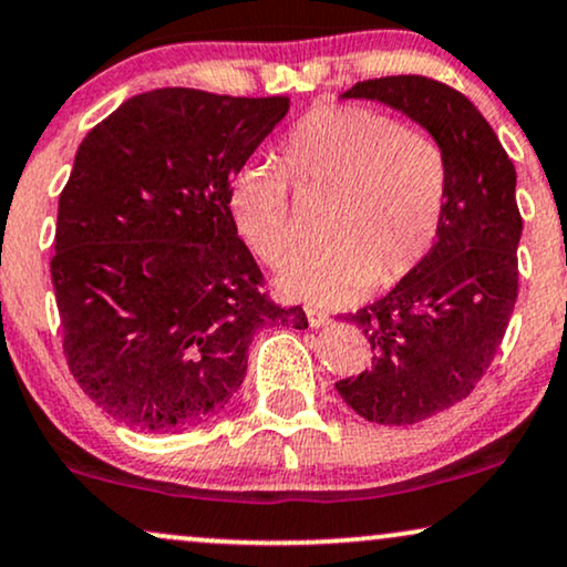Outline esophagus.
<instances>
[{"label":"esophagus","mask_w":567,"mask_h":567,"mask_svg":"<svg viewBox=\"0 0 567 567\" xmlns=\"http://www.w3.org/2000/svg\"><path fill=\"white\" fill-rule=\"evenodd\" d=\"M306 316H308V327L311 329H321L329 323V313L319 311V308H306Z\"/></svg>","instance_id":"34e87169"}]
</instances>
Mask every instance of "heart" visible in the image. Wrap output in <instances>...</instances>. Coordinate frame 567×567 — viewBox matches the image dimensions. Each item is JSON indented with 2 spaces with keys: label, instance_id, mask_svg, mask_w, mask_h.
<instances>
[{
  "label": "heart",
  "instance_id": "b5f03b06",
  "mask_svg": "<svg viewBox=\"0 0 567 567\" xmlns=\"http://www.w3.org/2000/svg\"><path fill=\"white\" fill-rule=\"evenodd\" d=\"M279 163L300 194L334 202L323 223L329 246L290 256L277 271L285 296L339 306L394 288L425 261L449 196L446 153L427 130L368 105H316L285 134ZM284 174L248 163L230 181L236 228L267 264L296 246Z\"/></svg>",
  "mask_w": 567,
  "mask_h": 567
}]
</instances>
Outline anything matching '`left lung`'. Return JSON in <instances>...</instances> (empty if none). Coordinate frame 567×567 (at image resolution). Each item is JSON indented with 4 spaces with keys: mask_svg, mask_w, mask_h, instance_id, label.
<instances>
[{
    "mask_svg": "<svg viewBox=\"0 0 567 567\" xmlns=\"http://www.w3.org/2000/svg\"><path fill=\"white\" fill-rule=\"evenodd\" d=\"M342 97L406 113L449 163L446 209L425 261L347 319L371 342V371L334 383L360 417L414 425L470 396L501 350L518 298L516 168L477 105L446 82L396 74Z\"/></svg>",
    "mask_w": 567,
    "mask_h": 567,
    "instance_id": "obj_1",
    "label": "left lung"
}]
</instances>
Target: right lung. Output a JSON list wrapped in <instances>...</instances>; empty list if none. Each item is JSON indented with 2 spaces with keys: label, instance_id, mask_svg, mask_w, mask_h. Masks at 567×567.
<instances>
[{
  "label": "right lung",
  "instance_id": "1",
  "mask_svg": "<svg viewBox=\"0 0 567 567\" xmlns=\"http://www.w3.org/2000/svg\"><path fill=\"white\" fill-rule=\"evenodd\" d=\"M290 97L134 95L87 132L59 196L51 282L80 389L142 433L207 422L267 327L306 329L238 238L230 181Z\"/></svg>",
  "mask_w": 567,
  "mask_h": 567
}]
</instances>
